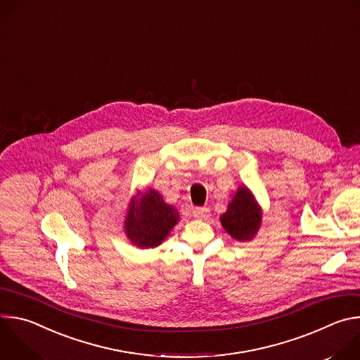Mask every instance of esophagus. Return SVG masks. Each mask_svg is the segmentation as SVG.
<instances>
[{"instance_id":"obj_1","label":"esophagus","mask_w":360,"mask_h":360,"mask_svg":"<svg viewBox=\"0 0 360 360\" xmlns=\"http://www.w3.org/2000/svg\"><path fill=\"white\" fill-rule=\"evenodd\" d=\"M193 217L198 219H207L210 217V210L205 207H199L193 210Z\"/></svg>"}]
</instances>
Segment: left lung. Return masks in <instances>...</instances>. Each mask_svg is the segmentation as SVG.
Here are the masks:
<instances>
[{"label": "left lung", "instance_id": "obj_1", "mask_svg": "<svg viewBox=\"0 0 360 360\" xmlns=\"http://www.w3.org/2000/svg\"><path fill=\"white\" fill-rule=\"evenodd\" d=\"M219 219L224 229L235 240H252L262 224V208L256 202L250 189L240 185L228 202L226 212L222 214Z\"/></svg>", "mask_w": 360, "mask_h": 360}]
</instances>
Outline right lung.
<instances>
[{
  "mask_svg": "<svg viewBox=\"0 0 360 360\" xmlns=\"http://www.w3.org/2000/svg\"><path fill=\"white\" fill-rule=\"evenodd\" d=\"M179 214L155 189L138 191L128 203L124 231L131 243L148 249L160 246L178 224Z\"/></svg>",
  "mask_w": 360,
  "mask_h": 360,
  "instance_id": "right-lung-1",
  "label": "right lung"
}]
</instances>
